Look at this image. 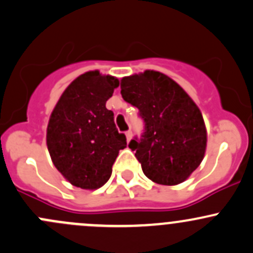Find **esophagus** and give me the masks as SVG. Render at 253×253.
I'll list each match as a JSON object with an SVG mask.
<instances>
[{
	"instance_id": "esophagus-1",
	"label": "esophagus",
	"mask_w": 253,
	"mask_h": 253,
	"mask_svg": "<svg viewBox=\"0 0 253 253\" xmlns=\"http://www.w3.org/2000/svg\"><path fill=\"white\" fill-rule=\"evenodd\" d=\"M126 136L127 142H130V140H131V137H132V132H131V130H127V131L126 132Z\"/></svg>"
}]
</instances>
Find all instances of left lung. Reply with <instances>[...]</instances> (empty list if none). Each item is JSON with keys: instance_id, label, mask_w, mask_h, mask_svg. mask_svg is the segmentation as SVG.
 <instances>
[{"instance_id": "1", "label": "left lung", "mask_w": 253, "mask_h": 253, "mask_svg": "<svg viewBox=\"0 0 253 253\" xmlns=\"http://www.w3.org/2000/svg\"><path fill=\"white\" fill-rule=\"evenodd\" d=\"M121 88L145 121L142 139L129 144L144 174L157 184L183 183L201 165L207 147L200 108L178 83L157 70L122 78Z\"/></svg>"}]
</instances>
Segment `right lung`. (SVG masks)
Instances as JSON below:
<instances>
[{"mask_svg": "<svg viewBox=\"0 0 253 253\" xmlns=\"http://www.w3.org/2000/svg\"><path fill=\"white\" fill-rule=\"evenodd\" d=\"M119 80L90 70L67 86L49 116L46 144L52 163L74 186L96 190L111 178L126 137L119 134L106 102Z\"/></svg>", "mask_w": 253, "mask_h": 253, "instance_id": "obj_1", "label": "right lung"}]
</instances>
